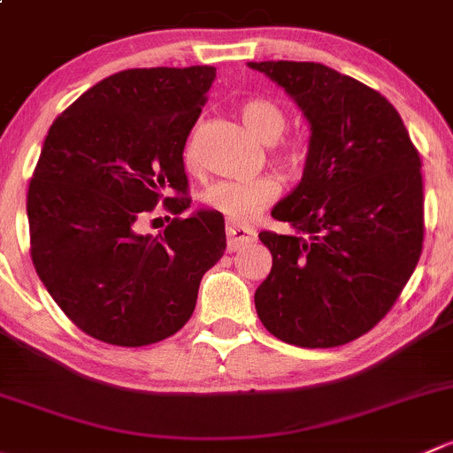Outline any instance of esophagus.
I'll list each match as a JSON object with an SVG mask.
<instances>
[{
	"instance_id": "esophagus-1",
	"label": "esophagus",
	"mask_w": 453,
	"mask_h": 453,
	"mask_svg": "<svg viewBox=\"0 0 453 453\" xmlns=\"http://www.w3.org/2000/svg\"><path fill=\"white\" fill-rule=\"evenodd\" d=\"M255 235H257V233H255L250 226L233 225V222H228L226 225L228 250H231V253H235V250L244 249V246H249L250 242H255Z\"/></svg>"
}]
</instances>
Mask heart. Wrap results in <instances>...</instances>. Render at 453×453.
Returning <instances> with one entry per match:
<instances>
[{
    "mask_svg": "<svg viewBox=\"0 0 453 453\" xmlns=\"http://www.w3.org/2000/svg\"><path fill=\"white\" fill-rule=\"evenodd\" d=\"M242 122L264 143H273V158L286 174H298L307 165L310 146L301 137H278L288 126V115L277 102L268 97H250L240 106ZM280 142H277L276 139ZM188 158H194V146H189ZM279 196L277 180L268 176L250 180H220L203 194V203L209 211H216L231 222H249L257 213L273 204Z\"/></svg>",
    "mask_w": 453,
    "mask_h": 453,
    "instance_id": "b5f03b06",
    "label": "heart"
}]
</instances>
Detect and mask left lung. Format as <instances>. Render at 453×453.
<instances>
[{
    "label": "left lung",
    "mask_w": 453,
    "mask_h": 453,
    "mask_svg": "<svg viewBox=\"0 0 453 453\" xmlns=\"http://www.w3.org/2000/svg\"><path fill=\"white\" fill-rule=\"evenodd\" d=\"M286 88L311 126L301 183L273 209L296 233L261 231L273 270L255 292L264 327L329 349L390 311L423 249L421 157L397 109L320 63H249Z\"/></svg>",
    "instance_id": "obj_1"
}]
</instances>
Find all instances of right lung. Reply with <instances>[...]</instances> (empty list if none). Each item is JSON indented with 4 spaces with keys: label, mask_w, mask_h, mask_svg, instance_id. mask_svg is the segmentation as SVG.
<instances>
[{
    "label": "right lung",
    "mask_w": 453,
    "mask_h": 453,
    "mask_svg": "<svg viewBox=\"0 0 453 453\" xmlns=\"http://www.w3.org/2000/svg\"><path fill=\"white\" fill-rule=\"evenodd\" d=\"M216 67L124 69L82 93L45 137L27 188L30 255L56 305L115 347H146L194 314L225 255V218L188 211L183 150ZM163 202L157 238L136 231Z\"/></svg>",
    "instance_id": "obj_1"
}]
</instances>
